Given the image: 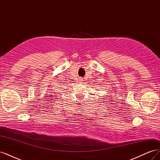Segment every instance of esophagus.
<instances>
[{
  "instance_id": "1",
  "label": "esophagus",
  "mask_w": 160,
  "mask_h": 160,
  "mask_svg": "<svg viewBox=\"0 0 160 160\" xmlns=\"http://www.w3.org/2000/svg\"><path fill=\"white\" fill-rule=\"evenodd\" d=\"M78 81L79 82V83H83V78H81V77H80V78L79 79V80H78Z\"/></svg>"
}]
</instances>
